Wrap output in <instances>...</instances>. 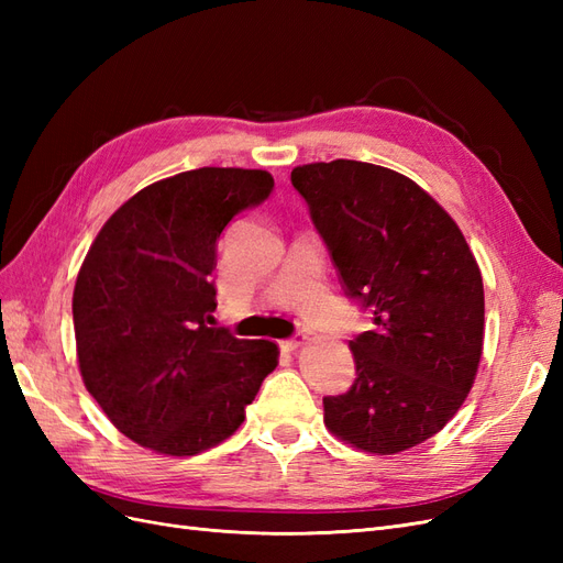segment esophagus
Instances as JSON below:
<instances>
[{"instance_id": "1", "label": "esophagus", "mask_w": 563, "mask_h": 563, "mask_svg": "<svg viewBox=\"0 0 563 563\" xmlns=\"http://www.w3.org/2000/svg\"><path fill=\"white\" fill-rule=\"evenodd\" d=\"M305 343V335L302 333H296L294 338H288V340H284V343H282V347L286 350V352H294V350H298L300 345Z\"/></svg>"}]
</instances>
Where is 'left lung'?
<instances>
[{
	"instance_id": "1",
	"label": "left lung",
	"mask_w": 563,
	"mask_h": 563,
	"mask_svg": "<svg viewBox=\"0 0 563 563\" xmlns=\"http://www.w3.org/2000/svg\"><path fill=\"white\" fill-rule=\"evenodd\" d=\"M345 296L373 314L350 340L356 378L323 397L347 444L391 455L434 437L463 406L484 347V282L455 220L391 168L335 159L296 166Z\"/></svg>"
}]
</instances>
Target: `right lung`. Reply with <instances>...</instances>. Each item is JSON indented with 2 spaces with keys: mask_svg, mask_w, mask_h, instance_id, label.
I'll return each mask as SVG.
<instances>
[{
  "mask_svg": "<svg viewBox=\"0 0 563 563\" xmlns=\"http://www.w3.org/2000/svg\"><path fill=\"white\" fill-rule=\"evenodd\" d=\"M272 187L258 168L157 180L110 216L84 258L73 296L81 380L135 444L178 457L220 444L275 371V343L207 327L218 236Z\"/></svg>",
  "mask_w": 563,
  "mask_h": 563,
  "instance_id": "right-lung-1",
  "label": "right lung"
}]
</instances>
